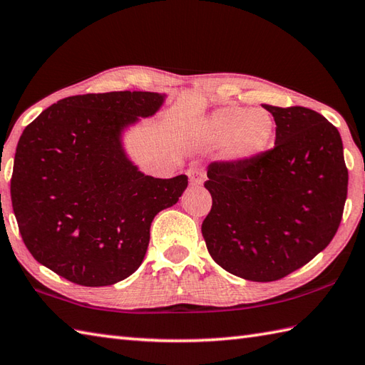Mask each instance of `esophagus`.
<instances>
[{
    "instance_id": "obj_1",
    "label": "esophagus",
    "mask_w": 365,
    "mask_h": 365,
    "mask_svg": "<svg viewBox=\"0 0 365 365\" xmlns=\"http://www.w3.org/2000/svg\"><path fill=\"white\" fill-rule=\"evenodd\" d=\"M188 177H190V183L192 185V187H199V185H202L204 182V170L200 169L199 166H191L188 169Z\"/></svg>"
}]
</instances>
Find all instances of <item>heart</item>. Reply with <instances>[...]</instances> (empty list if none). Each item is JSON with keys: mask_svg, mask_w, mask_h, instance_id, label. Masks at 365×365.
<instances>
[{"mask_svg": "<svg viewBox=\"0 0 365 365\" xmlns=\"http://www.w3.org/2000/svg\"><path fill=\"white\" fill-rule=\"evenodd\" d=\"M274 136V122L263 110L227 105L215 110L197 127L195 139L204 147L224 145V157L247 161L265 152Z\"/></svg>", "mask_w": 365, "mask_h": 365, "instance_id": "b5f03b06", "label": "heart"}]
</instances>
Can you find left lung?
Segmentation results:
<instances>
[{
	"mask_svg": "<svg viewBox=\"0 0 365 365\" xmlns=\"http://www.w3.org/2000/svg\"><path fill=\"white\" fill-rule=\"evenodd\" d=\"M276 122L274 147L247 161H213L204 187L212 210L202 235L229 273L271 282L304 267L334 238L348 169L339 130L304 106L263 105Z\"/></svg>",
	"mask_w": 365,
	"mask_h": 365,
	"instance_id": "left-lung-1",
	"label": "left lung"
}]
</instances>
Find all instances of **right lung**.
I'll use <instances>...</instances> for the list:
<instances>
[{"instance_id": "right-lung-1", "label": "right lung", "mask_w": 365, "mask_h": 365, "mask_svg": "<svg viewBox=\"0 0 365 365\" xmlns=\"http://www.w3.org/2000/svg\"><path fill=\"white\" fill-rule=\"evenodd\" d=\"M157 92L59 100L23 130L11 178L12 208L33 257L71 282L113 285L141 265L155 215L177 204L187 175H144L122 131L158 111Z\"/></svg>"}]
</instances>
